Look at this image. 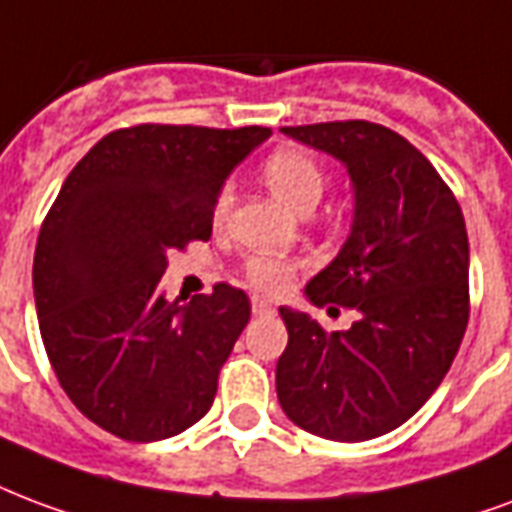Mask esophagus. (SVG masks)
<instances>
[{"label":"esophagus","mask_w":512,"mask_h":512,"mask_svg":"<svg viewBox=\"0 0 512 512\" xmlns=\"http://www.w3.org/2000/svg\"><path fill=\"white\" fill-rule=\"evenodd\" d=\"M252 312L271 314L274 312V304H271V301H266V298H260V295H255V298H252Z\"/></svg>","instance_id":"obj_1"}]
</instances>
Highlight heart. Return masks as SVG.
Returning a JSON list of instances; mask_svg holds the SVG:
<instances>
[{
	"mask_svg": "<svg viewBox=\"0 0 512 512\" xmlns=\"http://www.w3.org/2000/svg\"><path fill=\"white\" fill-rule=\"evenodd\" d=\"M263 176L266 184L274 189V195L282 203L298 211V214H309L325 192V170L320 162L314 160L312 154L301 149H282L274 151L266 162H263ZM227 208H230V189L222 187L214 203V219H225ZM295 266L290 260L268 255H252L244 263V276L249 285L260 290V293H279L285 290Z\"/></svg>",
	"mask_w": 512,
	"mask_h": 512,
	"instance_id": "obj_1",
	"label": "heart"
}]
</instances>
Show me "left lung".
<instances>
[{
    "mask_svg": "<svg viewBox=\"0 0 512 512\" xmlns=\"http://www.w3.org/2000/svg\"><path fill=\"white\" fill-rule=\"evenodd\" d=\"M342 162L355 192L350 236L306 285L314 306L358 314L325 331L282 306L276 396L295 426L333 442L399 429L437 391L469 320V241L458 200L410 140L372 121L282 127Z\"/></svg>",
    "mask_w": 512,
    "mask_h": 512,
    "instance_id": "8db88e82",
    "label": "left lung"
}]
</instances>
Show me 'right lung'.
<instances>
[{"instance_id": "obj_1", "label": "right lung", "mask_w": 512, "mask_h": 512, "mask_svg": "<svg viewBox=\"0 0 512 512\" xmlns=\"http://www.w3.org/2000/svg\"><path fill=\"white\" fill-rule=\"evenodd\" d=\"M268 135L138 124L64 179L37 236L34 306L59 385L100 429L157 442L211 410L249 298L219 282L184 306L160 279L173 249L211 238L219 189Z\"/></svg>"}]
</instances>
